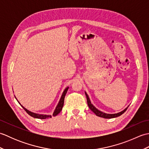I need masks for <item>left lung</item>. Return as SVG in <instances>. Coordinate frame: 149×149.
I'll return each mask as SVG.
<instances>
[{
    "mask_svg": "<svg viewBox=\"0 0 149 149\" xmlns=\"http://www.w3.org/2000/svg\"><path fill=\"white\" fill-rule=\"evenodd\" d=\"M85 94H86V99H87V103H88V107H89V108L95 114V115L98 116H100V117H102V118H116V117H118L120 115H122V114L124 113L127 109L128 108L127 107H126L125 109H123L122 111H120L119 113H115V114H108V113H104L100 111L99 109H97L92 104H91V101L90 100V98L88 97V94L86 93V91H85Z\"/></svg>",
    "mask_w": 149,
    "mask_h": 149,
    "instance_id": "8db88e82",
    "label": "left lung"
}]
</instances>
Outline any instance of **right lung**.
<instances>
[{
	"instance_id": "add662e5",
	"label": "right lung",
	"mask_w": 149,
	"mask_h": 149,
	"mask_svg": "<svg viewBox=\"0 0 149 149\" xmlns=\"http://www.w3.org/2000/svg\"><path fill=\"white\" fill-rule=\"evenodd\" d=\"M68 90V87L66 88L64 91H63V93H62V95L61 97V99H60L59 102L58 104V105H57L56 109L54 110V111L53 113V115L52 116H56V115H58V114L61 112V111L62 110V108L63 107V105H64V100H65V97L66 95V93L67 92V91ZM16 98V97H15ZM16 99H17V98H16ZM18 101V100H17ZM18 103L20 104V103L18 102ZM21 105V104H20ZM22 106V105H21ZM22 107L24 109V110L26 111L29 114L30 116H31L32 117H34V118H39V119H46V118H51L52 116L51 115H43V114H38V113H33V112H31L30 111L27 110L26 108H25V107L22 106Z\"/></svg>"
}]
</instances>
